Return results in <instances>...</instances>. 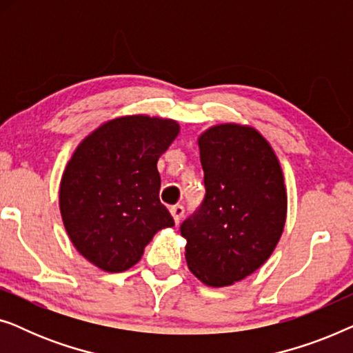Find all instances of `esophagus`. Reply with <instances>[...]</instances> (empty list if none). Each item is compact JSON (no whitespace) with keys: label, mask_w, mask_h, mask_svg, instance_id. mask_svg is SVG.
I'll use <instances>...</instances> for the list:
<instances>
[{"label":"esophagus","mask_w":353,"mask_h":353,"mask_svg":"<svg viewBox=\"0 0 353 353\" xmlns=\"http://www.w3.org/2000/svg\"><path fill=\"white\" fill-rule=\"evenodd\" d=\"M170 214L173 216V220H175V223L178 225L183 219V215H185V207L183 205H173L170 209Z\"/></svg>","instance_id":"obj_1"}]
</instances>
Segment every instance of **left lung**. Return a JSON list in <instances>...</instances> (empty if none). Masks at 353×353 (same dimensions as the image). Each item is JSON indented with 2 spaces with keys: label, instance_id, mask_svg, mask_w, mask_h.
I'll use <instances>...</instances> for the list:
<instances>
[{
  "label": "left lung",
  "instance_id": "8db88e82",
  "mask_svg": "<svg viewBox=\"0 0 353 353\" xmlns=\"http://www.w3.org/2000/svg\"><path fill=\"white\" fill-rule=\"evenodd\" d=\"M197 144L205 197L180 226L186 263L207 286H231L276 248L286 223V185L273 148L254 127L214 125Z\"/></svg>",
  "mask_w": 353,
  "mask_h": 353
}]
</instances>
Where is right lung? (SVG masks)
<instances>
[{"mask_svg": "<svg viewBox=\"0 0 353 353\" xmlns=\"http://www.w3.org/2000/svg\"><path fill=\"white\" fill-rule=\"evenodd\" d=\"M178 133L172 119L115 117L81 139L67 162L62 223L74 248L103 272H127L159 230L175 225L159 199L157 161Z\"/></svg>", "mask_w": 353, "mask_h": 353, "instance_id": "right-lung-1", "label": "right lung"}]
</instances>
